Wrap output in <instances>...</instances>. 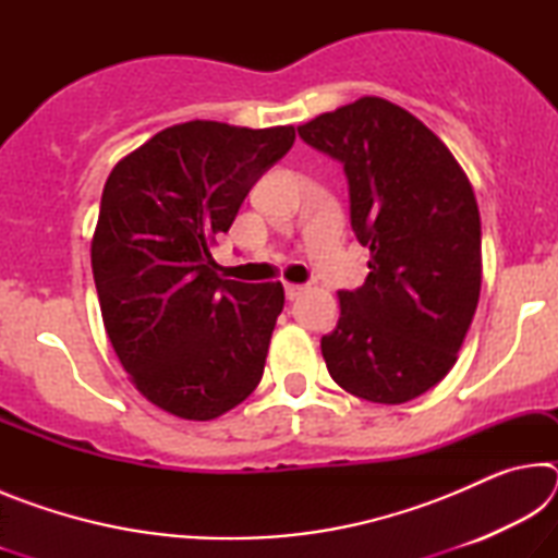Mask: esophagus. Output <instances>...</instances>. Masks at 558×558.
<instances>
[{
  "instance_id": "34e87169",
  "label": "esophagus",
  "mask_w": 558,
  "mask_h": 558,
  "mask_svg": "<svg viewBox=\"0 0 558 558\" xmlns=\"http://www.w3.org/2000/svg\"><path fill=\"white\" fill-rule=\"evenodd\" d=\"M305 290H307V288H305V286H298V282H286V298H288V300L300 298Z\"/></svg>"
}]
</instances>
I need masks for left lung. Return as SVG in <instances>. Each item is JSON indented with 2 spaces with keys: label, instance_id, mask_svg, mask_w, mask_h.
<instances>
[{
  "label": "left lung",
  "instance_id": "left-lung-1",
  "mask_svg": "<svg viewBox=\"0 0 558 558\" xmlns=\"http://www.w3.org/2000/svg\"><path fill=\"white\" fill-rule=\"evenodd\" d=\"M298 132L344 165L352 229L369 248L364 286L337 295L327 372L356 399L411 401L456 366L477 310L483 248L470 179L436 132L376 96Z\"/></svg>",
  "mask_w": 558,
  "mask_h": 558
}]
</instances>
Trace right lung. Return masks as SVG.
Listing matches in <instances>:
<instances>
[{
    "label": "right lung",
    "mask_w": 558,
    "mask_h": 558,
    "mask_svg": "<svg viewBox=\"0 0 558 558\" xmlns=\"http://www.w3.org/2000/svg\"><path fill=\"white\" fill-rule=\"evenodd\" d=\"M295 128L172 125L112 167L90 241L102 325L149 403L184 421L248 399L286 305L280 282L221 278L211 248Z\"/></svg>",
    "instance_id": "1"
}]
</instances>
